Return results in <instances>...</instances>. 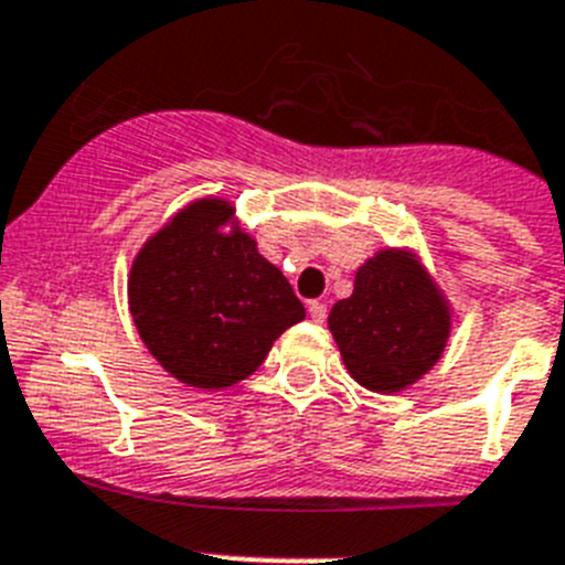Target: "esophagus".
Instances as JSON below:
<instances>
[{"label":"esophagus","mask_w":565,"mask_h":565,"mask_svg":"<svg viewBox=\"0 0 565 565\" xmlns=\"http://www.w3.org/2000/svg\"><path fill=\"white\" fill-rule=\"evenodd\" d=\"M308 317L315 322H326V317H329V306L320 300H311L308 302Z\"/></svg>","instance_id":"obj_1"}]
</instances>
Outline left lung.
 <instances>
[{
	"instance_id": "obj_1",
	"label": "left lung",
	"mask_w": 565,
	"mask_h": 565,
	"mask_svg": "<svg viewBox=\"0 0 565 565\" xmlns=\"http://www.w3.org/2000/svg\"><path fill=\"white\" fill-rule=\"evenodd\" d=\"M351 377L371 392H399L420 380L448 340V308L406 254L383 250L356 271L354 294L329 315Z\"/></svg>"
}]
</instances>
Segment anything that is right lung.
Instances as JSON below:
<instances>
[{"label":"right lung","mask_w":565,"mask_h":565,"mask_svg":"<svg viewBox=\"0 0 565 565\" xmlns=\"http://www.w3.org/2000/svg\"><path fill=\"white\" fill-rule=\"evenodd\" d=\"M231 209L200 200L134 259L128 300L162 369L194 388H225L263 365L274 340L306 317L294 288L243 231H220Z\"/></svg>","instance_id":"1"}]
</instances>
